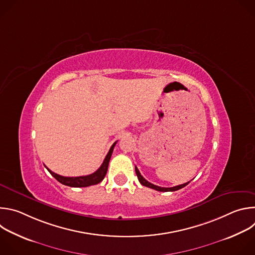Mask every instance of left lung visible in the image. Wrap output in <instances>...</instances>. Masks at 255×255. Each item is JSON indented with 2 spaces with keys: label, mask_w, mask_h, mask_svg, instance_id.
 <instances>
[{
  "label": "left lung",
  "mask_w": 255,
  "mask_h": 255,
  "mask_svg": "<svg viewBox=\"0 0 255 255\" xmlns=\"http://www.w3.org/2000/svg\"><path fill=\"white\" fill-rule=\"evenodd\" d=\"M135 171H136V175H137V177H138V180L140 181V184H141L142 186L150 188V189H153V190H156V191H158V192H174V191H177V190H179V189H183L184 187H186V186L190 183V181H189V183H186V184H183V185H179V186H175V187H172V188H161V187H158V186H155V185L149 183V181H147L146 179H145V178L141 175L140 171L138 170V168H137L136 166H135Z\"/></svg>",
  "instance_id": "left-lung-1"
}]
</instances>
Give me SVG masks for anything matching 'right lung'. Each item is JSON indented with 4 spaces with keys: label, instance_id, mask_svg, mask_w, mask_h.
Instances as JSON below:
<instances>
[{
    "label": "right lung",
    "instance_id": "add662e5",
    "mask_svg": "<svg viewBox=\"0 0 255 255\" xmlns=\"http://www.w3.org/2000/svg\"><path fill=\"white\" fill-rule=\"evenodd\" d=\"M117 142H115L110 150H109L108 154L106 155L102 165L99 167V169H97L95 172H93L92 174H89V175H84V176H72V177H69V176H62V175H59L53 171H51L49 168H47V170L50 172V174L55 178L57 179L60 184L62 185H65V186H68V187H72V188H85V187H89V186H93V185H97L99 183H101V181L104 179L106 173H107V170H108V166H109V161H110V158L112 156V153H113V149L115 147Z\"/></svg>",
    "mask_w": 255,
    "mask_h": 255
}]
</instances>
